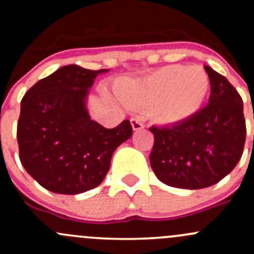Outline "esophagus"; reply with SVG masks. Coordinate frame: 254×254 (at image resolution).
<instances>
[{"label":"esophagus","mask_w":254,"mask_h":254,"mask_svg":"<svg viewBox=\"0 0 254 254\" xmlns=\"http://www.w3.org/2000/svg\"><path fill=\"white\" fill-rule=\"evenodd\" d=\"M130 122H131L132 129H134L135 131H137V130H142L143 127H145V124H143V120L140 117L131 118V120H130Z\"/></svg>","instance_id":"34e87169"}]
</instances>
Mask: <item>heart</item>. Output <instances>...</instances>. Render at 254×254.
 Instances as JSON below:
<instances>
[{"mask_svg":"<svg viewBox=\"0 0 254 254\" xmlns=\"http://www.w3.org/2000/svg\"><path fill=\"white\" fill-rule=\"evenodd\" d=\"M209 89V77L200 66L172 65L117 88L120 101L130 108L160 102L152 115L158 123L172 124L190 117L200 107Z\"/></svg>","mask_w":254,"mask_h":254,"instance_id":"obj_1","label":"heart"}]
</instances>
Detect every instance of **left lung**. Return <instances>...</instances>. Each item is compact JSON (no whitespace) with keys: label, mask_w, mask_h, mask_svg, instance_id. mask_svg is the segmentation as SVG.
<instances>
[{"label":"left lung","mask_w":254,"mask_h":254,"mask_svg":"<svg viewBox=\"0 0 254 254\" xmlns=\"http://www.w3.org/2000/svg\"><path fill=\"white\" fill-rule=\"evenodd\" d=\"M210 81L209 104L170 127H151L150 162L156 177L176 188L201 189L236 167L246 142L240 93L225 76L204 66Z\"/></svg>","instance_id":"8db88e82"}]
</instances>
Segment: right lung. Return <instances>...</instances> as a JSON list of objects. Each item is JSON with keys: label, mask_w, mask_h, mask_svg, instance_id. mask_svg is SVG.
<instances>
[{"label": "right lung", "mask_w": 254, "mask_h": 254, "mask_svg": "<svg viewBox=\"0 0 254 254\" xmlns=\"http://www.w3.org/2000/svg\"><path fill=\"white\" fill-rule=\"evenodd\" d=\"M106 71L64 66L23 97L19 160L43 188L67 195L96 188L108 173L115 148L131 136L129 120L107 129L91 120L84 106L94 78Z\"/></svg>", "instance_id": "right-lung-1"}]
</instances>
